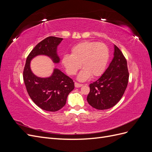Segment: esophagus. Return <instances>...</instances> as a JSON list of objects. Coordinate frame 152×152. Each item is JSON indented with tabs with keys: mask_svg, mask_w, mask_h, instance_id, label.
I'll return each mask as SVG.
<instances>
[{
	"mask_svg": "<svg viewBox=\"0 0 152 152\" xmlns=\"http://www.w3.org/2000/svg\"><path fill=\"white\" fill-rule=\"evenodd\" d=\"M82 86H83V84H79V83H78V82H75V87H80Z\"/></svg>",
	"mask_w": 152,
	"mask_h": 152,
	"instance_id": "34e87169",
	"label": "esophagus"
}]
</instances>
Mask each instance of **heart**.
<instances>
[{
  "instance_id": "1",
  "label": "heart",
  "mask_w": 152,
  "mask_h": 152,
  "mask_svg": "<svg viewBox=\"0 0 152 152\" xmlns=\"http://www.w3.org/2000/svg\"><path fill=\"white\" fill-rule=\"evenodd\" d=\"M110 56L109 49L104 43L84 41L75 45L71 54L64 55L62 63L68 74L75 75L82 66L84 68L79 79L84 81L92 75L100 76L104 72Z\"/></svg>"
}]
</instances>
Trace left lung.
<instances>
[{
    "mask_svg": "<svg viewBox=\"0 0 152 152\" xmlns=\"http://www.w3.org/2000/svg\"><path fill=\"white\" fill-rule=\"evenodd\" d=\"M114 57L100 78L90 84L87 100L93 108L106 110L115 105L125 92L129 80L127 60L115 45Z\"/></svg>",
    "mask_w": 152,
    "mask_h": 152,
    "instance_id": "1",
    "label": "left lung"
}]
</instances>
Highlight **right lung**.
<instances>
[{
  "label": "right lung",
  "instance_id": "obj_1",
  "mask_svg": "<svg viewBox=\"0 0 152 152\" xmlns=\"http://www.w3.org/2000/svg\"><path fill=\"white\" fill-rule=\"evenodd\" d=\"M62 38L48 37L40 42L31 50L26 58L23 70V80L28 95L32 101L45 111L56 112L66 104L67 96L74 89V82L58 69H54L53 75L48 78H40L31 72V59L37 55H46L58 63L57 46Z\"/></svg>",
  "mask_w": 152,
  "mask_h": 152
}]
</instances>
